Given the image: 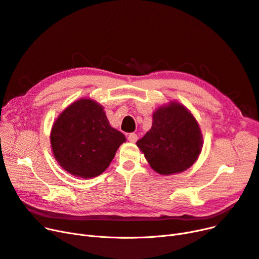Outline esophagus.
<instances>
[{
  "label": "esophagus",
  "instance_id": "esophagus-1",
  "mask_svg": "<svg viewBox=\"0 0 259 259\" xmlns=\"http://www.w3.org/2000/svg\"><path fill=\"white\" fill-rule=\"evenodd\" d=\"M127 139H128V141H130V142H132V143H135V142L137 141L138 137H137V135H136V134H134V133H132V134H130V135H128Z\"/></svg>",
  "mask_w": 259,
  "mask_h": 259
}]
</instances>
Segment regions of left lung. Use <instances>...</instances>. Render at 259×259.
I'll list each match as a JSON object with an SVG mask.
<instances>
[{
  "label": "left lung",
  "mask_w": 259,
  "mask_h": 259,
  "mask_svg": "<svg viewBox=\"0 0 259 259\" xmlns=\"http://www.w3.org/2000/svg\"><path fill=\"white\" fill-rule=\"evenodd\" d=\"M136 144L155 172L171 175L189 169L199 158L203 135L191 111L171 101L155 109L151 130Z\"/></svg>",
  "instance_id": "obj_1"
}]
</instances>
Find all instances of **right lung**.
I'll list each match as a JSON object with an SVG mask.
<instances>
[{
	"mask_svg": "<svg viewBox=\"0 0 259 259\" xmlns=\"http://www.w3.org/2000/svg\"><path fill=\"white\" fill-rule=\"evenodd\" d=\"M51 148L58 164L80 179L99 177L126 141L110 126L104 107L91 99H79L60 113L51 130Z\"/></svg>",
	"mask_w": 259,
	"mask_h": 259,
	"instance_id": "1",
	"label": "right lung"
}]
</instances>
